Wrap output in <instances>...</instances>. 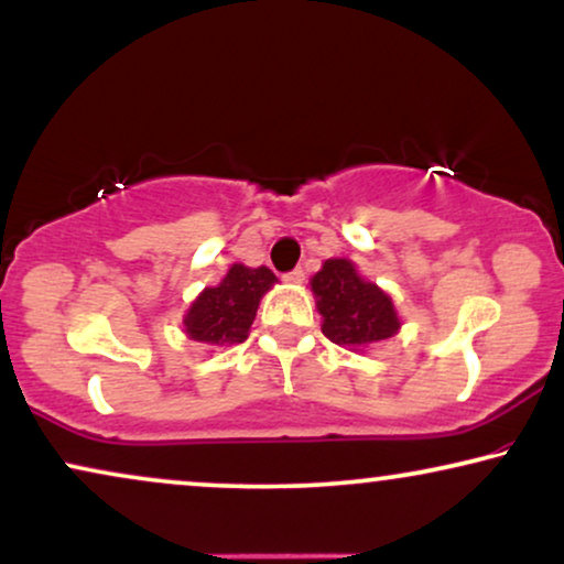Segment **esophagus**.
Here are the masks:
<instances>
[{"mask_svg":"<svg viewBox=\"0 0 564 564\" xmlns=\"http://www.w3.org/2000/svg\"><path fill=\"white\" fill-rule=\"evenodd\" d=\"M305 280V272H303V269H292V272H288V274H284V282H292V284H300V282H303Z\"/></svg>","mask_w":564,"mask_h":564,"instance_id":"34e87169","label":"esophagus"}]
</instances>
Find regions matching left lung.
<instances>
[{
  "label": "left lung",
  "instance_id": "obj_1",
  "mask_svg": "<svg viewBox=\"0 0 564 564\" xmlns=\"http://www.w3.org/2000/svg\"><path fill=\"white\" fill-rule=\"evenodd\" d=\"M321 330L349 351H369L403 326L398 307L380 284L365 280L351 259H326L311 276Z\"/></svg>",
  "mask_w": 564,
  "mask_h": 564
}]
</instances>
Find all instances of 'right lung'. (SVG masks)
Masks as SVG:
<instances>
[{
	"label": "right lung",
	"instance_id": "add662e5",
	"mask_svg": "<svg viewBox=\"0 0 564 564\" xmlns=\"http://www.w3.org/2000/svg\"><path fill=\"white\" fill-rule=\"evenodd\" d=\"M274 284L276 276L272 269L230 264L215 288H205L192 300L182 318L184 334L192 341L218 346V349L246 341L261 297Z\"/></svg>",
	"mask_w": 564,
	"mask_h": 564
}]
</instances>
